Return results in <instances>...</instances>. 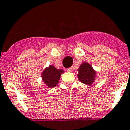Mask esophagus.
<instances>
[{
    "label": "esophagus",
    "instance_id": "34e87169",
    "mask_svg": "<svg viewBox=\"0 0 130 130\" xmlns=\"http://www.w3.org/2000/svg\"><path fill=\"white\" fill-rule=\"evenodd\" d=\"M73 67H69V68L67 69V71L69 72H71L72 71H73Z\"/></svg>",
    "mask_w": 130,
    "mask_h": 130
}]
</instances>
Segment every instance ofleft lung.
Wrapping results in <instances>:
<instances>
[{"label":"left lung","instance_id":"obj_1","mask_svg":"<svg viewBox=\"0 0 130 130\" xmlns=\"http://www.w3.org/2000/svg\"><path fill=\"white\" fill-rule=\"evenodd\" d=\"M78 71V73L77 76L78 80L81 83L87 85H91V84L93 83V82L95 80L96 74L91 65L85 62L80 65Z\"/></svg>","mask_w":130,"mask_h":130}]
</instances>
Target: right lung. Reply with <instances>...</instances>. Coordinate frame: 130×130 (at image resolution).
<instances>
[{"label": "right lung", "mask_w": 130, "mask_h": 130, "mask_svg": "<svg viewBox=\"0 0 130 130\" xmlns=\"http://www.w3.org/2000/svg\"><path fill=\"white\" fill-rule=\"evenodd\" d=\"M63 72V69H57L51 65L43 70V73L41 74L42 80L49 88H53L58 85L61 75Z\"/></svg>", "instance_id": "obj_1"}]
</instances>
